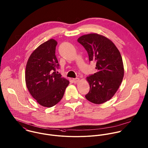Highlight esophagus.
<instances>
[{"label": "esophagus", "instance_id": "esophagus-1", "mask_svg": "<svg viewBox=\"0 0 148 148\" xmlns=\"http://www.w3.org/2000/svg\"><path fill=\"white\" fill-rule=\"evenodd\" d=\"M73 81L74 83L76 84V83H77V82H79V78H74V79H73Z\"/></svg>", "mask_w": 148, "mask_h": 148}]
</instances>
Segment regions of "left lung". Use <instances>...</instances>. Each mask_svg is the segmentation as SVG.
<instances>
[{"label": "left lung", "mask_w": 148, "mask_h": 148, "mask_svg": "<svg viewBox=\"0 0 148 148\" xmlns=\"http://www.w3.org/2000/svg\"><path fill=\"white\" fill-rule=\"evenodd\" d=\"M77 41L87 51L90 61H94L97 71L86 78L90 91L85 95L92 103L101 104L110 99L117 92L124 75L121 54L108 38L95 33L80 36Z\"/></svg>", "instance_id": "1"}]
</instances>
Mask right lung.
I'll return each instance as SVG.
<instances>
[{
	"mask_svg": "<svg viewBox=\"0 0 148 148\" xmlns=\"http://www.w3.org/2000/svg\"><path fill=\"white\" fill-rule=\"evenodd\" d=\"M57 42L51 39L39 46L27 62L25 80L32 97L41 106L51 108L63 98L69 81L56 72Z\"/></svg>",
	"mask_w": 148,
	"mask_h": 148,
	"instance_id": "add662e5",
	"label": "right lung"
}]
</instances>
